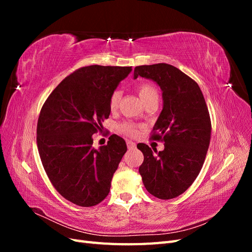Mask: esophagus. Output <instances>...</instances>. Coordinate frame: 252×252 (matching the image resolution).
<instances>
[{
  "instance_id": "esophagus-1",
  "label": "esophagus",
  "mask_w": 252,
  "mask_h": 252,
  "mask_svg": "<svg viewBox=\"0 0 252 252\" xmlns=\"http://www.w3.org/2000/svg\"><path fill=\"white\" fill-rule=\"evenodd\" d=\"M127 147L128 149H134L135 148V143L132 141H127Z\"/></svg>"
}]
</instances>
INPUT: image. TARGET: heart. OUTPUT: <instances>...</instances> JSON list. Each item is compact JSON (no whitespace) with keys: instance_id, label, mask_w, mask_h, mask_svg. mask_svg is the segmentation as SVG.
Returning a JSON list of instances; mask_svg holds the SVG:
<instances>
[{"instance_id":"heart-1","label":"heart","mask_w":252,"mask_h":252,"mask_svg":"<svg viewBox=\"0 0 252 252\" xmlns=\"http://www.w3.org/2000/svg\"><path fill=\"white\" fill-rule=\"evenodd\" d=\"M136 90H138V94L141 97V100L144 103H146L147 101L151 100V98H155V97L158 96L157 88L152 85V84L147 83V82L139 84L138 87H136ZM120 98H121V91L114 90L109 97V107L111 110H114L118 108L119 103H120ZM119 130L126 135L134 136L139 133V127L132 123H128V122H125V123L121 124L119 126Z\"/></svg>"}]
</instances>
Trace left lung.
Segmentation results:
<instances>
[{"instance_id":"1","label":"left lung","mask_w":252,"mask_h":252,"mask_svg":"<svg viewBox=\"0 0 252 252\" xmlns=\"http://www.w3.org/2000/svg\"><path fill=\"white\" fill-rule=\"evenodd\" d=\"M155 81L163 91V110L151 139L164 150L136 145L144 155L139 171L147 191L161 200L184 193L199 175L211 138V121L196 82L177 67L158 63L134 68V79Z\"/></svg>"}]
</instances>
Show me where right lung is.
I'll list each match as a JSON object with an SVG mask.
<instances>
[{"label":"right lung","instance_id":"obj_1","mask_svg":"<svg viewBox=\"0 0 252 252\" xmlns=\"http://www.w3.org/2000/svg\"><path fill=\"white\" fill-rule=\"evenodd\" d=\"M131 67L91 65L66 77L45 101L36 126V144L51 184L69 202L91 207L110 191L113 173L127 151L117 134L93 147V134L109 118V97Z\"/></svg>","mask_w":252,"mask_h":252}]
</instances>
